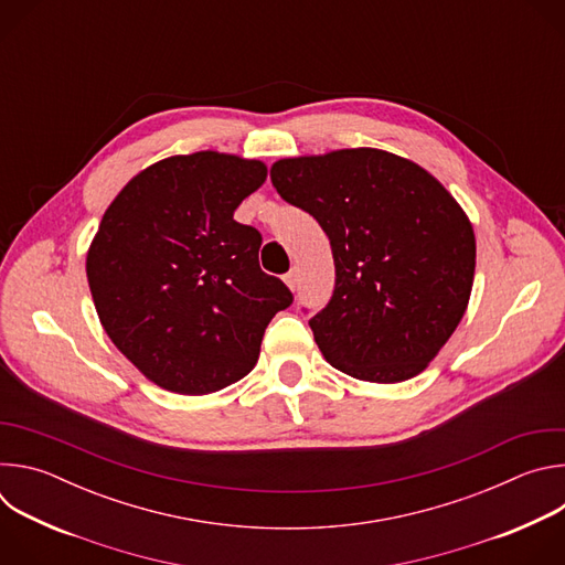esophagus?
<instances>
[{
	"instance_id": "34e87169",
	"label": "esophagus",
	"mask_w": 565,
	"mask_h": 565,
	"mask_svg": "<svg viewBox=\"0 0 565 565\" xmlns=\"http://www.w3.org/2000/svg\"><path fill=\"white\" fill-rule=\"evenodd\" d=\"M284 281L288 284V288H290V290H295V288H297V281H299V270H297V268H292L290 273H286Z\"/></svg>"
}]
</instances>
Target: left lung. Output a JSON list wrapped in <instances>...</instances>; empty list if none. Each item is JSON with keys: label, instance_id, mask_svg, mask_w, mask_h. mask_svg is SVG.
I'll list each match as a JSON object with an SVG mask.
<instances>
[{"label": "left lung", "instance_id": "left-lung-1", "mask_svg": "<svg viewBox=\"0 0 565 565\" xmlns=\"http://www.w3.org/2000/svg\"><path fill=\"white\" fill-rule=\"evenodd\" d=\"M270 181L331 241L335 288L308 321L319 351L366 382L425 371L473 284V230L454 196L412 160L369 147L277 160Z\"/></svg>", "mask_w": 565, "mask_h": 565}]
</instances>
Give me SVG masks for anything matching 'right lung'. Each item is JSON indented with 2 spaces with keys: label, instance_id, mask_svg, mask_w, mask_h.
<instances>
[{
  "label": "right lung",
  "instance_id": "obj_1",
  "mask_svg": "<svg viewBox=\"0 0 565 565\" xmlns=\"http://www.w3.org/2000/svg\"><path fill=\"white\" fill-rule=\"evenodd\" d=\"M266 174L230 153L172 156L107 207L89 288L111 342L158 386L205 395L248 375L270 319L292 303L259 266L262 232L234 221Z\"/></svg>",
  "mask_w": 565,
  "mask_h": 565
}]
</instances>
